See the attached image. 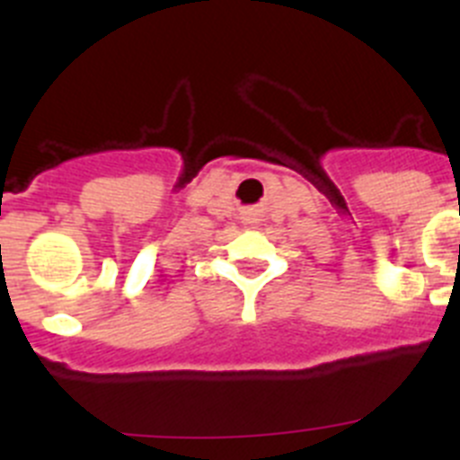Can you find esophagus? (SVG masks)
Here are the masks:
<instances>
[{"mask_svg": "<svg viewBox=\"0 0 460 460\" xmlns=\"http://www.w3.org/2000/svg\"><path fill=\"white\" fill-rule=\"evenodd\" d=\"M246 221H249V223H251V226H253V223H255V221H251V218H246Z\"/></svg>", "mask_w": 460, "mask_h": 460, "instance_id": "34e87169", "label": "esophagus"}]
</instances>
